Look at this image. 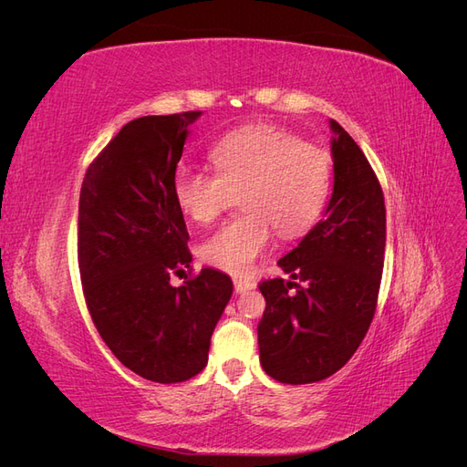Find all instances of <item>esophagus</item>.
Here are the masks:
<instances>
[{
	"label": "esophagus",
	"instance_id": "1",
	"mask_svg": "<svg viewBox=\"0 0 467 467\" xmlns=\"http://www.w3.org/2000/svg\"><path fill=\"white\" fill-rule=\"evenodd\" d=\"M234 286H235V292L237 294H245V292H249V290H253L255 288L257 285L253 280H242V278H235L234 280Z\"/></svg>",
	"mask_w": 467,
	"mask_h": 467
}]
</instances>
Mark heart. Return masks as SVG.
<instances>
[{"label": "heart", "instance_id": "heart-1", "mask_svg": "<svg viewBox=\"0 0 467 467\" xmlns=\"http://www.w3.org/2000/svg\"><path fill=\"white\" fill-rule=\"evenodd\" d=\"M216 173L179 169L175 202L191 222H214L239 194L244 216L225 222L201 245V257L232 275H245L275 230L282 237L307 232L327 202L329 153L273 124L244 126L212 148Z\"/></svg>", "mask_w": 467, "mask_h": 467}]
</instances>
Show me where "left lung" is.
<instances>
[{
    "label": "left lung",
    "instance_id": "obj_1",
    "mask_svg": "<svg viewBox=\"0 0 467 467\" xmlns=\"http://www.w3.org/2000/svg\"><path fill=\"white\" fill-rule=\"evenodd\" d=\"M329 126L333 192L323 220L278 261L292 280L259 285L266 302L257 327L261 366L292 386L329 378L355 355L384 271V192L355 140L338 122Z\"/></svg>",
    "mask_w": 467,
    "mask_h": 467
}]
</instances>
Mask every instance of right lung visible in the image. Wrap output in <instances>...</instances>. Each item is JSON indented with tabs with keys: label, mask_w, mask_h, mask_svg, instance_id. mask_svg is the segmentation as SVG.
Wrapping results in <instances>:
<instances>
[{
	"label": "right lung",
	"mask_w": 467,
	"mask_h": 467,
	"mask_svg": "<svg viewBox=\"0 0 467 467\" xmlns=\"http://www.w3.org/2000/svg\"><path fill=\"white\" fill-rule=\"evenodd\" d=\"M201 115L124 124L89 165L79 194L78 261L91 319L126 368L158 384L204 368L234 292L232 278L214 268L185 286L169 282L192 261L173 179L189 126Z\"/></svg>",
	"instance_id": "add662e5"
}]
</instances>
